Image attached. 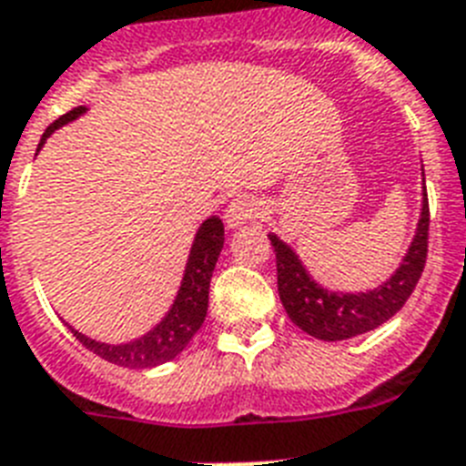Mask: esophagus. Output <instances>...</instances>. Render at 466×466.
Here are the masks:
<instances>
[{
  "label": "esophagus",
  "instance_id": "34e87169",
  "mask_svg": "<svg viewBox=\"0 0 466 466\" xmlns=\"http://www.w3.org/2000/svg\"><path fill=\"white\" fill-rule=\"evenodd\" d=\"M260 215V203L258 198H253V196H239V198H234L225 210V222L227 227H241L246 222L256 220Z\"/></svg>",
  "mask_w": 466,
  "mask_h": 466
}]
</instances>
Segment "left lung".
<instances>
[{
  "label": "left lung",
  "instance_id": "8db88e82",
  "mask_svg": "<svg viewBox=\"0 0 466 466\" xmlns=\"http://www.w3.org/2000/svg\"><path fill=\"white\" fill-rule=\"evenodd\" d=\"M278 258V292L285 306L287 316L294 325L309 332L311 338L338 342L376 330L378 325L390 320L404 301L414 292L429 253V198L423 187L421 218H419L417 234L411 239L410 251L402 258L400 268L385 279L383 285L369 292H330L320 287L306 272L304 263L299 260L292 246H287L278 234H268Z\"/></svg>",
  "mask_w": 466,
  "mask_h": 466
}]
</instances>
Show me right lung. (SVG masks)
I'll use <instances>...</instances> for the list:
<instances>
[{
	"label": "right lung",
	"instance_id": "right-lung-1",
	"mask_svg": "<svg viewBox=\"0 0 466 466\" xmlns=\"http://www.w3.org/2000/svg\"><path fill=\"white\" fill-rule=\"evenodd\" d=\"M83 112H86V107H74L71 112L59 116L56 122L49 124L47 131L40 138V146L47 141L52 131H56L64 124L74 122L76 116H81ZM222 244H225V225H222L220 218L213 215L196 232L194 246H191V253H188L187 260V270H184V279H181V287L177 292V299H174L172 309L143 338L124 344H107L86 338L83 332L74 330L69 325L71 332L86 350L96 351L97 357H102L109 364L124 366V369H153V366L167 364V361H172L174 357H179L181 351L187 350V344L191 342V338L200 330V325L206 320L210 278H213Z\"/></svg>",
	"mask_w": 466,
	"mask_h": 466
}]
</instances>
